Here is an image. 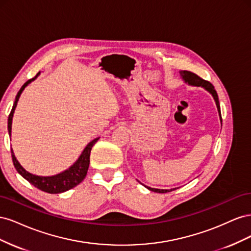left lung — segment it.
Returning <instances> with one entry per match:
<instances>
[{
  "instance_id": "obj_1",
  "label": "left lung",
  "mask_w": 251,
  "mask_h": 251,
  "mask_svg": "<svg viewBox=\"0 0 251 251\" xmlns=\"http://www.w3.org/2000/svg\"><path fill=\"white\" fill-rule=\"evenodd\" d=\"M180 75L181 77L183 78V80L185 82H187L188 85H192V86H197V87H203L205 90H207L208 92L212 95V97H214V100L216 101V104H217V108H218V112H219V115H220V119H221L222 121V117H221V109H220V103H219V98H218V94L216 92V90L214 88V86L211 85V83L207 80H204L203 78H201L200 76H198V75L191 72V71H186V70H183V71H180ZM148 189H150V191L151 192H155V193H160V194H163V193H168V192H172V191H175L176 188H172V189H159V188H151V187H149V186H146Z\"/></svg>"
}]
</instances>
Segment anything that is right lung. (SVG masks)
Returning a JSON list of instances; mask_svg holds the SVG:
<instances>
[{"instance_id": "add662e5", "label": "right lung", "mask_w": 251, "mask_h": 251, "mask_svg": "<svg viewBox=\"0 0 251 251\" xmlns=\"http://www.w3.org/2000/svg\"><path fill=\"white\" fill-rule=\"evenodd\" d=\"M39 74H40V72L37 73L33 78L27 80L24 83V85L22 86V88L20 89V91L16 96V100H14L13 107L11 109V112H10L9 117H8V132H9V135H11L12 117H13L14 110H16V108H17V103L19 101V98H20L23 91H24V89L29 85L30 82L34 80ZM98 139H100V137L95 138L94 140H92L90 143H88V146L85 148V150L82 151V153L76 160V162H75L71 166V168H69L67 171H65L63 173L55 175V176L42 177V176H36V175H33L31 173L27 172L20 164V162L17 160L16 156H14V154H13V151L11 150V157H12L13 165H14V168H16V170L18 171V173L21 175L22 177H24L28 182H30V183L34 185L36 188L41 189V191L49 193V194L64 193V192L69 191V189L78 185L80 182L86 178V175H87V172H88V169H89V164H90L91 150H92L93 146L97 142Z\"/></svg>"}]
</instances>
